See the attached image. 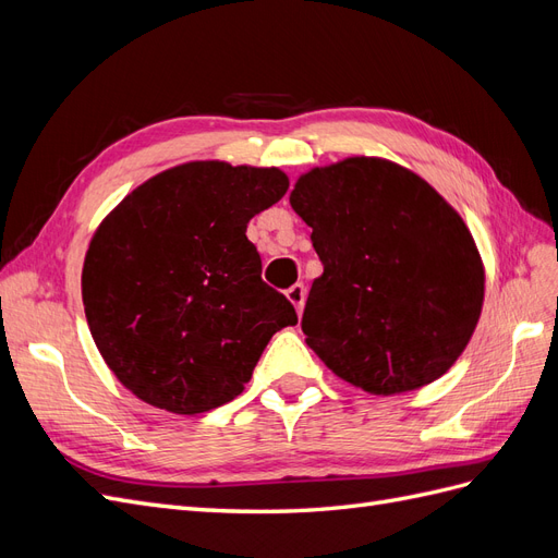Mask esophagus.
<instances>
[{"mask_svg": "<svg viewBox=\"0 0 558 558\" xmlns=\"http://www.w3.org/2000/svg\"><path fill=\"white\" fill-rule=\"evenodd\" d=\"M286 298L293 302V307L298 310V314H302V307H305V298H307V289L305 283H293L289 291H286Z\"/></svg>", "mask_w": 558, "mask_h": 558, "instance_id": "1", "label": "esophagus"}]
</instances>
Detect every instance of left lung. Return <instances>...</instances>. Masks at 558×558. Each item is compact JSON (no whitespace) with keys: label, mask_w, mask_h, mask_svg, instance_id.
Instances as JSON below:
<instances>
[{"label":"left lung","mask_w":558,"mask_h":558,"mask_svg":"<svg viewBox=\"0 0 558 558\" xmlns=\"http://www.w3.org/2000/svg\"><path fill=\"white\" fill-rule=\"evenodd\" d=\"M291 207L324 265L302 314L316 356L375 396L442 377L484 302L480 251L449 202L404 167L359 156L302 174Z\"/></svg>","instance_id":"1"}]
</instances>
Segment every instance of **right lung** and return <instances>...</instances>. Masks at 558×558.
<instances>
[{
	"instance_id": "1",
	"label": "right lung",
	"mask_w": 558,
	"mask_h": 558,
	"mask_svg": "<svg viewBox=\"0 0 558 558\" xmlns=\"http://www.w3.org/2000/svg\"><path fill=\"white\" fill-rule=\"evenodd\" d=\"M286 191L277 167L197 160L148 179L99 223L83 307L134 396L174 414L221 408L244 391L272 335L298 324L246 238Z\"/></svg>"
}]
</instances>
